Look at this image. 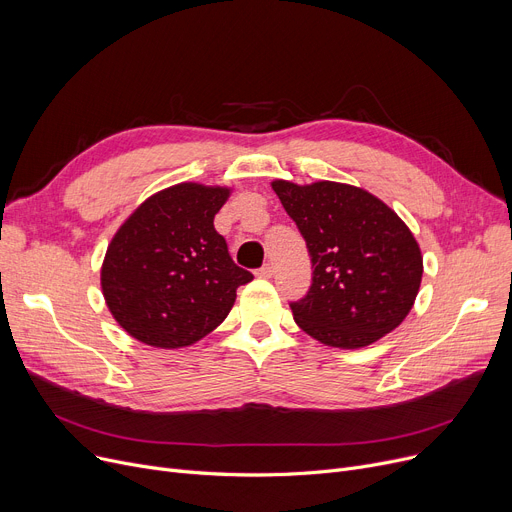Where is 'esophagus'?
<instances>
[{
	"label": "esophagus",
	"mask_w": 512,
	"mask_h": 512,
	"mask_svg": "<svg viewBox=\"0 0 512 512\" xmlns=\"http://www.w3.org/2000/svg\"><path fill=\"white\" fill-rule=\"evenodd\" d=\"M257 276L259 278H272L274 276V267L270 263H263L259 270H257Z\"/></svg>",
	"instance_id": "1"
}]
</instances>
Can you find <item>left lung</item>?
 Instances as JSON below:
<instances>
[{"mask_svg":"<svg viewBox=\"0 0 512 512\" xmlns=\"http://www.w3.org/2000/svg\"><path fill=\"white\" fill-rule=\"evenodd\" d=\"M272 186L313 263L307 294L290 301L299 328L338 348H361L392 332L411 311L423 274L405 222L363 188L284 180Z\"/></svg>","mask_w":512,"mask_h":512,"instance_id":"obj_1","label":"left lung"}]
</instances>
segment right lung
I'll return each mask as SVG.
<instances>
[{
    "instance_id": "right-lung-1",
    "label": "right lung",
    "mask_w": 512,
    "mask_h": 512,
    "mask_svg": "<svg viewBox=\"0 0 512 512\" xmlns=\"http://www.w3.org/2000/svg\"><path fill=\"white\" fill-rule=\"evenodd\" d=\"M226 188L178 184L147 199L107 249L101 288L118 324L145 344L188 346L230 313L253 280L213 228Z\"/></svg>"
}]
</instances>
